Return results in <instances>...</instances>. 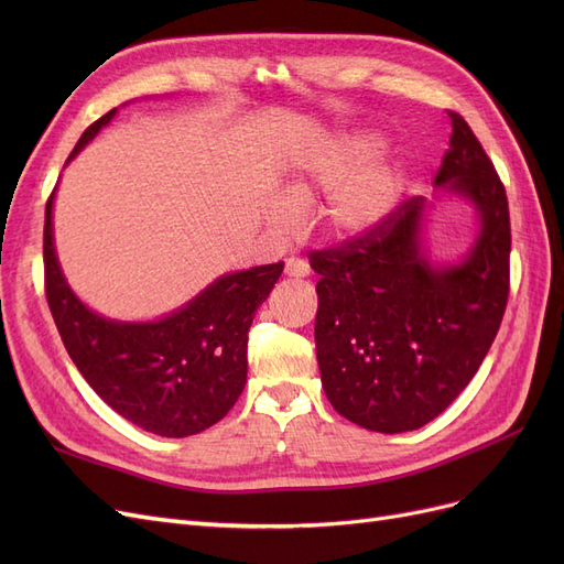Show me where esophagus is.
<instances>
[{
    "mask_svg": "<svg viewBox=\"0 0 564 564\" xmlns=\"http://www.w3.org/2000/svg\"><path fill=\"white\" fill-rule=\"evenodd\" d=\"M308 272H311V265H308V261H303V259H296V256H292V259H286V265H284V275L286 278H308Z\"/></svg>",
    "mask_w": 564,
    "mask_h": 564,
    "instance_id": "1",
    "label": "esophagus"
}]
</instances>
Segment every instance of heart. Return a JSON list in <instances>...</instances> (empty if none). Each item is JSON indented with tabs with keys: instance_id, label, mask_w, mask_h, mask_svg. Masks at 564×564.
Returning a JSON list of instances; mask_svg holds the SVG:
<instances>
[{
	"instance_id": "obj_1",
	"label": "heart",
	"mask_w": 564,
	"mask_h": 564,
	"mask_svg": "<svg viewBox=\"0 0 564 564\" xmlns=\"http://www.w3.org/2000/svg\"><path fill=\"white\" fill-rule=\"evenodd\" d=\"M381 150L377 135L348 133L315 155L296 164L289 193L272 199L268 224L278 232L299 226V202H308L317 191H333L324 199L322 226L334 240H355L383 226L398 209L406 176L400 162L376 158Z\"/></svg>"
}]
</instances>
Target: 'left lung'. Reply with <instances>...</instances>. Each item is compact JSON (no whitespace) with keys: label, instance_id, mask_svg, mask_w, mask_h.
Returning <instances> with one entry per match:
<instances>
[{"label":"left lung","instance_id":"left-lung-1","mask_svg":"<svg viewBox=\"0 0 564 564\" xmlns=\"http://www.w3.org/2000/svg\"><path fill=\"white\" fill-rule=\"evenodd\" d=\"M435 176L464 197L477 237L458 263L423 249L431 202L412 197L383 226L311 253L317 282L315 348L322 388L340 416L377 433H404L458 398L501 327L510 280L506 187L460 115Z\"/></svg>","mask_w":564,"mask_h":564}]
</instances>
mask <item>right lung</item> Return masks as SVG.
Returning a JSON list of instances; mask_svg holds the SVG:
<instances>
[{
    "instance_id": "add662e5",
    "label": "right lung",
    "mask_w": 564,
    "mask_h": 564,
    "mask_svg": "<svg viewBox=\"0 0 564 564\" xmlns=\"http://www.w3.org/2000/svg\"><path fill=\"white\" fill-rule=\"evenodd\" d=\"M115 115L117 108L96 119L67 162ZM54 195L44 216V286L75 367L100 400L148 433L187 437L207 431L242 395L247 334L284 263L220 275L183 308L155 322L110 319L87 308L63 275L51 226Z\"/></svg>"
}]
</instances>
